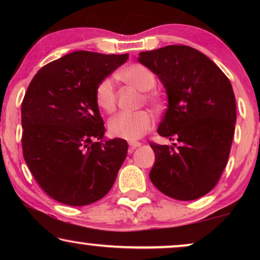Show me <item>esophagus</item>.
Here are the masks:
<instances>
[{
	"label": "esophagus",
	"mask_w": 260,
	"mask_h": 260,
	"mask_svg": "<svg viewBox=\"0 0 260 260\" xmlns=\"http://www.w3.org/2000/svg\"><path fill=\"white\" fill-rule=\"evenodd\" d=\"M141 145H142L141 142H129V147L131 150H135V149L141 147Z\"/></svg>",
	"instance_id": "34e87169"
}]
</instances>
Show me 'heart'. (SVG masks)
I'll use <instances>...</instances> for the list:
<instances>
[{
  "instance_id": "obj_1",
  "label": "heart",
  "mask_w": 260,
  "mask_h": 260,
  "mask_svg": "<svg viewBox=\"0 0 260 260\" xmlns=\"http://www.w3.org/2000/svg\"><path fill=\"white\" fill-rule=\"evenodd\" d=\"M119 77L125 83L136 87L137 90L147 92L144 94V99L147 102H150L152 104L158 102L157 95L152 92H148L155 87L156 77L154 72L147 66L138 62L131 63L120 71ZM94 98L98 108L103 111L108 113L115 111L117 106V93L115 81L112 78L106 77L99 81L95 87ZM154 124V117L145 110L136 112H120L109 120V133L113 137L134 142L140 140L148 131H150Z\"/></svg>"
}]
</instances>
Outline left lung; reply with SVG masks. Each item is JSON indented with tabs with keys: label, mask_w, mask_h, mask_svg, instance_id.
Wrapping results in <instances>:
<instances>
[{
	"label": "left lung",
	"mask_w": 260,
	"mask_h": 260,
	"mask_svg": "<svg viewBox=\"0 0 260 260\" xmlns=\"http://www.w3.org/2000/svg\"><path fill=\"white\" fill-rule=\"evenodd\" d=\"M138 61L159 78L168 95L158 134L180 143L150 142L151 182L176 200L204 197L219 182L229 161L237 119L232 85L211 59L189 46L142 52Z\"/></svg>",
	"instance_id": "8db88e82"
}]
</instances>
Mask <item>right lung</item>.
Wrapping results in <instances>:
<instances>
[{"label":"right lung","mask_w":260,"mask_h":260,"mask_svg":"<svg viewBox=\"0 0 260 260\" xmlns=\"http://www.w3.org/2000/svg\"><path fill=\"white\" fill-rule=\"evenodd\" d=\"M127 58L70 53L42 67L27 88L21 106L23 158L45 193L63 205L105 197L126 157L125 140L102 142L105 127L94 92Z\"/></svg>","instance_id":"right-lung-1"}]
</instances>
